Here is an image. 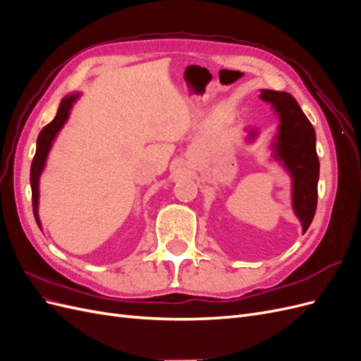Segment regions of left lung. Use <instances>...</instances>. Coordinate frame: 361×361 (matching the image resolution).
<instances>
[{
  "label": "left lung",
  "instance_id": "obj_1",
  "mask_svg": "<svg viewBox=\"0 0 361 361\" xmlns=\"http://www.w3.org/2000/svg\"><path fill=\"white\" fill-rule=\"evenodd\" d=\"M260 99L271 104L279 116L280 125L271 147L274 159L281 162L292 179V207L305 233L318 204L319 159L314 129L289 93L265 89L260 90ZM256 137L257 130L250 129L248 141Z\"/></svg>",
  "mask_w": 361,
  "mask_h": 361
}]
</instances>
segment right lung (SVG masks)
<instances>
[{
  "label": "right lung",
  "instance_id": "obj_1",
  "mask_svg": "<svg viewBox=\"0 0 361 361\" xmlns=\"http://www.w3.org/2000/svg\"><path fill=\"white\" fill-rule=\"evenodd\" d=\"M80 96H81V93H73L71 96L63 97L56 117H54L51 123H48L40 130V134L37 137L36 155H35V158H32V162H31L30 183H31V197H32V212H35V218H36L39 227H42L40 220H39V179H40V174H42L43 169H45L47 158H48V154L52 147L54 140H56L57 134L60 133V129L64 126V123L68 122L72 106L76 101H78Z\"/></svg>",
  "mask_w": 361,
  "mask_h": 361
}]
</instances>
